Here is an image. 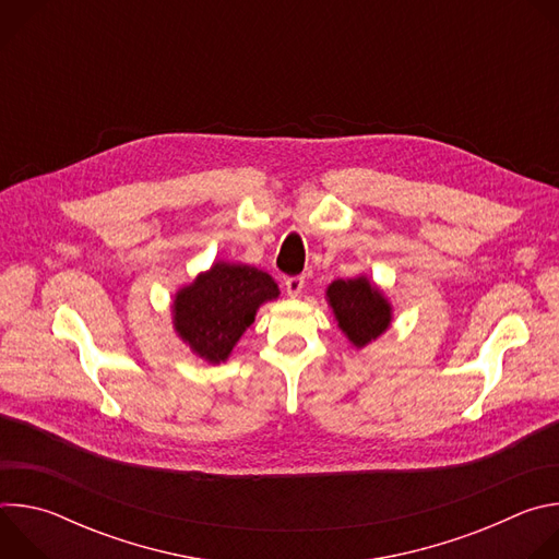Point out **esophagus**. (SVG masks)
Here are the masks:
<instances>
[{
  "mask_svg": "<svg viewBox=\"0 0 559 559\" xmlns=\"http://www.w3.org/2000/svg\"><path fill=\"white\" fill-rule=\"evenodd\" d=\"M302 285H305V278L302 276H289L285 278V289L289 296H298L302 292Z\"/></svg>",
  "mask_w": 559,
  "mask_h": 559,
  "instance_id": "34e87169",
  "label": "esophagus"
}]
</instances>
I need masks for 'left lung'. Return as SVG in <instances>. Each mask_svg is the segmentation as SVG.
<instances>
[{
  "instance_id": "1",
  "label": "left lung",
  "mask_w": 559,
  "mask_h": 559,
  "mask_svg": "<svg viewBox=\"0 0 559 559\" xmlns=\"http://www.w3.org/2000/svg\"><path fill=\"white\" fill-rule=\"evenodd\" d=\"M325 298L334 311L341 332L356 349H362L382 336L393 321L391 302L367 276L347 281L338 278L330 283Z\"/></svg>"
}]
</instances>
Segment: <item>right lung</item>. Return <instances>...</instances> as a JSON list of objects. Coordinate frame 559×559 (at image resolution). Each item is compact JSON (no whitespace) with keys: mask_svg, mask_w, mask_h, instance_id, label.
I'll return each instance as SVG.
<instances>
[{"mask_svg":"<svg viewBox=\"0 0 559 559\" xmlns=\"http://www.w3.org/2000/svg\"><path fill=\"white\" fill-rule=\"evenodd\" d=\"M281 294L274 278L252 265L216 261L173 300L177 336L210 365L225 362L254 323L259 307Z\"/></svg>","mask_w":559,"mask_h":559,"instance_id":"obj_1","label":"right lung"}]
</instances>
